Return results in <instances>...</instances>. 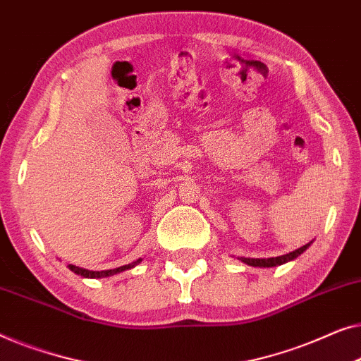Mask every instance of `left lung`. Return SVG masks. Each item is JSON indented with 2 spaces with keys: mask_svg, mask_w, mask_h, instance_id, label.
I'll use <instances>...</instances> for the list:
<instances>
[{
  "mask_svg": "<svg viewBox=\"0 0 361 361\" xmlns=\"http://www.w3.org/2000/svg\"><path fill=\"white\" fill-rule=\"evenodd\" d=\"M311 245V243H306V245L299 247L298 250L294 252H289L286 255H281V257H275V258H240L243 263H247V265L250 267H263V268H268V267H278V265H283V263L286 262H291L294 258L301 255V253L306 250V248Z\"/></svg>",
  "mask_w": 361,
  "mask_h": 361,
  "instance_id": "obj_1",
  "label": "left lung"
}]
</instances>
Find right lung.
<instances>
[{"label":"right lung","instance_id":"1","mask_svg":"<svg viewBox=\"0 0 361 361\" xmlns=\"http://www.w3.org/2000/svg\"><path fill=\"white\" fill-rule=\"evenodd\" d=\"M140 262H142V258H139V260H137V262L129 263V265L114 268V270H103V271H90V270H85V268H80V267H75V265H68V268L73 273H77V275H81V276H85V278H106V276L116 275V273L130 270V268H134L137 263H140Z\"/></svg>","mask_w":361,"mask_h":361}]
</instances>
